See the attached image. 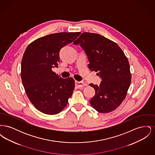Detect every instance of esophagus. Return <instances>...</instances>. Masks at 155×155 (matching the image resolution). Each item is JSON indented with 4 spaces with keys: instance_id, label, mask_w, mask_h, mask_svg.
Wrapping results in <instances>:
<instances>
[{
    "instance_id": "1",
    "label": "esophagus",
    "mask_w": 155,
    "mask_h": 155,
    "mask_svg": "<svg viewBox=\"0 0 155 155\" xmlns=\"http://www.w3.org/2000/svg\"><path fill=\"white\" fill-rule=\"evenodd\" d=\"M75 85L78 88H82L85 86H87V84L86 83H84L83 82H78V81H75Z\"/></svg>"
}]
</instances>
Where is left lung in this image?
<instances>
[{
  "label": "left lung",
  "mask_w": 155,
  "mask_h": 155,
  "mask_svg": "<svg viewBox=\"0 0 155 155\" xmlns=\"http://www.w3.org/2000/svg\"><path fill=\"white\" fill-rule=\"evenodd\" d=\"M74 45H80L88 56L89 68L98 72L99 85L90 84L95 95L91 106L101 113L116 110L124 100L131 82L127 58L116 42L99 34L83 32Z\"/></svg>",
  "instance_id": "obj_1"
}]
</instances>
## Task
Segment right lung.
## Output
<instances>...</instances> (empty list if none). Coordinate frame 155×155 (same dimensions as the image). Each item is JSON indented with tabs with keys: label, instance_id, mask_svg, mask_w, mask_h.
Segmentation results:
<instances>
[{
	"label": "right lung",
	"instance_id": "obj_1",
	"mask_svg": "<svg viewBox=\"0 0 155 155\" xmlns=\"http://www.w3.org/2000/svg\"><path fill=\"white\" fill-rule=\"evenodd\" d=\"M80 32H58L41 37L28 45L22 56L21 77L30 102L46 114L59 113L74 91L75 81L62 78L52 67H58L60 49L80 35Z\"/></svg>",
	"mask_w": 155,
	"mask_h": 155
}]
</instances>
